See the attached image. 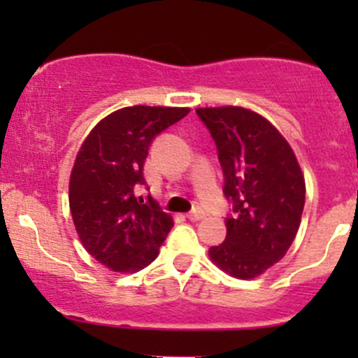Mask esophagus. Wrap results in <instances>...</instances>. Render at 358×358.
Here are the masks:
<instances>
[{
    "label": "esophagus",
    "mask_w": 358,
    "mask_h": 358,
    "mask_svg": "<svg viewBox=\"0 0 358 358\" xmlns=\"http://www.w3.org/2000/svg\"><path fill=\"white\" fill-rule=\"evenodd\" d=\"M204 216L206 215L202 211H190L189 215H187V218H189L190 222H199V220L204 218Z\"/></svg>",
    "instance_id": "obj_1"
}]
</instances>
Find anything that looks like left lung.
<instances>
[{
	"label": "left lung",
	"instance_id": "1",
	"mask_svg": "<svg viewBox=\"0 0 358 358\" xmlns=\"http://www.w3.org/2000/svg\"><path fill=\"white\" fill-rule=\"evenodd\" d=\"M218 149L227 199V237L209 248L211 262L236 279L265 273L286 256L305 206V176L287 140L266 117L237 106L201 107Z\"/></svg>",
	"mask_w": 358,
	"mask_h": 358
}]
</instances>
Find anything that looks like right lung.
<instances>
[{"label":"right lung","mask_w":358,"mask_h":358,"mask_svg":"<svg viewBox=\"0 0 358 358\" xmlns=\"http://www.w3.org/2000/svg\"><path fill=\"white\" fill-rule=\"evenodd\" d=\"M189 107L133 106L106 115L79 147L69 180V208L86 251L112 272L135 273L157 258L173 227L152 197L135 196L156 135Z\"/></svg>","instance_id":"1"}]
</instances>
